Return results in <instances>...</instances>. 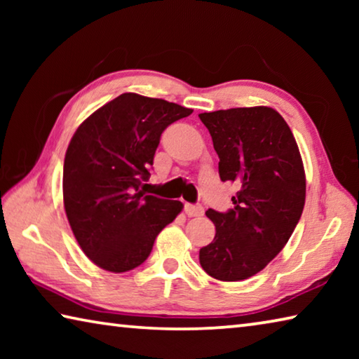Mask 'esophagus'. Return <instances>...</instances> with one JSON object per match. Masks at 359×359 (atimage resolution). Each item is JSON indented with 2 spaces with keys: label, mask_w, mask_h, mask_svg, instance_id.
Returning <instances> with one entry per match:
<instances>
[{
  "label": "esophagus",
  "mask_w": 359,
  "mask_h": 359,
  "mask_svg": "<svg viewBox=\"0 0 359 359\" xmlns=\"http://www.w3.org/2000/svg\"><path fill=\"white\" fill-rule=\"evenodd\" d=\"M185 214L188 217H201L204 214V209L198 204H185Z\"/></svg>",
  "instance_id": "34e87169"
}]
</instances>
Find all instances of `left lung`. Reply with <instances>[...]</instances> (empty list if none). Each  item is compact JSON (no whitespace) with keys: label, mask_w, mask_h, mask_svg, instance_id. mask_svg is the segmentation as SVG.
Returning <instances> with one entry per match:
<instances>
[{"label":"left lung","mask_w":359,"mask_h":359,"mask_svg":"<svg viewBox=\"0 0 359 359\" xmlns=\"http://www.w3.org/2000/svg\"><path fill=\"white\" fill-rule=\"evenodd\" d=\"M209 130L223 182H238L228 212H205L215 238L199 250L210 277L239 282L258 274L287 245L306 203V174L296 139L272 107L199 114Z\"/></svg>","instance_id":"left-lung-1"}]
</instances>
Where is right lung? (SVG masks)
Segmentation results:
<instances>
[{
    "mask_svg": "<svg viewBox=\"0 0 359 359\" xmlns=\"http://www.w3.org/2000/svg\"><path fill=\"white\" fill-rule=\"evenodd\" d=\"M193 111L123 93L95 111L72 136L63 166V201L79 245L96 266L126 272L149 258L160 231L184 204L139 187L149 180L161 133Z\"/></svg>",
    "mask_w": 359,
    "mask_h": 359,
    "instance_id": "add662e5",
    "label": "right lung"
}]
</instances>
